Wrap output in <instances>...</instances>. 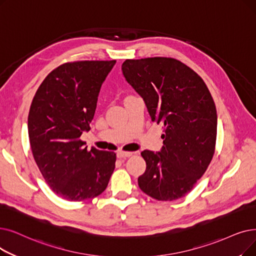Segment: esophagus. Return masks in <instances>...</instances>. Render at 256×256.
Listing matches in <instances>:
<instances>
[{"label": "esophagus", "mask_w": 256, "mask_h": 256, "mask_svg": "<svg viewBox=\"0 0 256 256\" xmlns=\"http://www.w3.org/2000/svg\"><path fill=\"white\" fill-rule=\"evenodd\" d=\"M132 154H134V152H117V158H119V159H126V158L130 157Z\"/></svg>", "instance_id": "obj_1"}]
</instances>
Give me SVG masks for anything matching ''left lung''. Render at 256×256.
Here are the masks:
<instances>
[{
  "label": "left lung",
  "instance_id": "obj_1",
  "mask_svg": "<svg viewBox=\"0 0 256 256\" xmlns=\"http://www.w3.org/2000/svg\"><path fill=\"white\" fill-rule=\"evenodd\" d=\"M121 70L152 121L163 126L160 152H141L146 170L138 178L140 190L158 201L180 198L192 190L214 157V99L201 77L174 58L126 60Z\"/></svg>",
  "mask_w": 256,
  "mask_h": 256
}]
</instances>
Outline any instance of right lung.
I'll return each instance as SVG.
<instances>
[{
  "label": "right lung",
  "instance_id": "right-lung-1",
  "mask_svg": "<svg viewBox=\"0 0 256 256\" xmlns=\"http://www.w3.org/2000/svg\"><path fill=\"white\" fill-rule=\"evenodd\" d=\"M116 60L66 62L48 74L33 98L28 134L33 157L52 190L80 202L102 194L116 154L88 150L80 138L91 130L100 88Z\"/></svg>",
  "mask_w": 256,
  "mask_h": 256
}]
</instances>
